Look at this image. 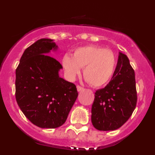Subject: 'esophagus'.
<instances>
[{
  "label": "esophagus",
  "instance_id": "obj_1",
  "mask_svg": "<svg viewBox=\"0 0 155 155\" xmlns=\"http://www.w3.org/2000/svg\"><path fill=\"white\" fill-rule=\"evenodd\" d=\"M77 87V90H78V92H81V91H82L83 90V87H81V86H79V85H77V87Z\"/></svg>",
  "mask_w": 155,
  "mask_h": 155
}]
</instances>
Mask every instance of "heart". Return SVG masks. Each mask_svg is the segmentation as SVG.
Instances as JSON below:
<instances>
[{"instance_id": "obj_1", "label": "heart", "mask_w": 155, "mask_h": 155, "mask_svg": "<svg viewBox=\"0 0 155 155\" xmlns=\"http://www.w3.org/2000/svg\"><path fill=\"white\" fill-rule=\"evenodd\" d=\"M62 65L71 79L81 73V68H84V79L92 87H99L111 80L116 67V58L110 49L87 45L76 48L73 57L65 54L62 58Z\"/></svg>"}]
</instances>
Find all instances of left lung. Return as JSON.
Listing matches in <instances>:
<instances>
[{
    "label": "left lung",
    "instance_id": "8db88e82",
    "mask_svg": "<svg viewBox=\"0 0 155 155\" xmlns=\"http://www.w3.org/2000/svg\"><path fill=\"white\" fill-rule=\"evenodd\" d=\"M135 72L125 54L120 52L111 81L95 92L92 123L98 130H114L128 120L136 106Z\"/></svg>",
    "mask_w": 155,
    "mask_h": 155
}]
</instances>
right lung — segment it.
Here are the masks:
<instances>
[{"label": "right lung", "mask_w": 155, "mask_h": 155, "mask_svg": "<svg viewBox=\"0 0 155 155\" xmlns=\"http://www.w3.org/2000/svg\"><path fill=\"white\" fill-rule=\"evenodd\" d=\"M57 47L51 39L38 40L25 50L16 69L17 104L25 116L41 128L63 125L79 94L74 83L58 75L61 64L47 54Z\"/></svg>", "instance_id": "add662e5"}]
</instances>
